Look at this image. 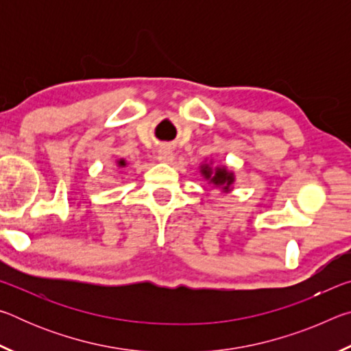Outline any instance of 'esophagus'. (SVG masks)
Masks as SVG:
<instances>
[{
	"mask_svg": "<svg viewBox=\"0 0 351 351\" xmlns=\"http://www.w3.org/2000/svg\"><path fill=\"white\" fill-rule=\"evenodd\" d=\"M173 150H171L170 145H161L158 150V161L159 162H165V164H170L173 161Z\"/></svg>",
	"mask_w": 351,
	"mask_h": 351,
	"instance_id": "34e87169",
	"label": "esophagus"
}]
</instances>
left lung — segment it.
Masks as SVG:
<instances>
[{
    "mask_svg": "<svg viewBox=\"0 0 351 351\" xmlns=\"http://www.w3.org/2000/svg\"><path fill=\"white\" fill-rule=\"evenodd\" d=\"M201 173L204 175L206 180H209V182L215 184V186H221L224 192H229L230 184L234 182V173L232 171H228L224 167H218L213 170L209 165H203L201 167Z\"/></svg>",
    "mask_w": 351,
    "mask_h": 351,
    "instance_id": "1",
    "label": "left lung"
}]
</instances>
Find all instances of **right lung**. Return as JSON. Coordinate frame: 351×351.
Segmentation results:
<instances>
[{
  "instance_id": "right-lung-1",
  "label": "right lung",
  "mask_w": 351,
  "mask_h": 351,
  "mask_svg": "<svg viewBox=\"0 0 351 351\" xmlns=\"http://www.w3.org/2000/svg\"><path fill=\"white\" fill-rule=\"evenodd\" d=\"M119 165H121V167H123V165H125V161H123V159H121V161H119Z\"/></svg>"
}]
</instances>
